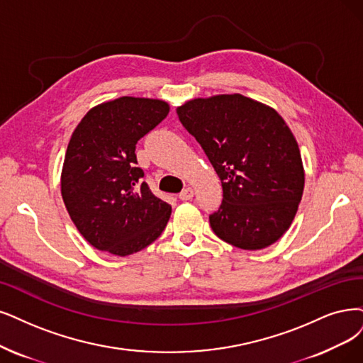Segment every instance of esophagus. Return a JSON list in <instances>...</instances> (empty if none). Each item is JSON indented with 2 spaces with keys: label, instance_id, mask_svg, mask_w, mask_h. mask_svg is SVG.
Masks as SVG:
<instances>
[{
  "label": "esophagus",
  "instance_id": "obj_1",
  "mask_svg": "<svg viewBox=\"0 0 363 363\" xmlns=\"http://www.w3.org/2000/svg\"><path fill=\"white\" fill-rule=\"evenodd\" d=\"M193 196H194V191H193L191 186H189V189H185V190H182L179 193V199L181 200H191Z\"/></svg>",
  "mask_w": 363,
  "mask_h": 363
}]
</instances>
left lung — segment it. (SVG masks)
I'll use <instances>...</instances> for the list:
<instances>
[{
    "label": "left lung",
    "mask_w": 363,
    "mask_h": 363,
    "mask_svg": "<svg viewBox=\"0 0 363 363\" xmlns=\"http://www.w3.org/2000/svg\"><path fill=\"white\" fill-rule=\"evenodd\" d=\"M177 113L221 179L223 202L209 216L213 233L250 251L277 242L296 216L305 185L299 146L286 121L242 94L194 99Z\"/></svg>",
    "instance_id": "left-lung-1"
}]
</instances>
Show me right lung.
<instances>
[{
    "label": "right lung",
    "instance_id": "add662e5",
    "mask_svg": "<svg viewBox=\"0 0 363 363\" xmlns=\"http://www.w3.org/2000/svg\"><path fill=\"white\" fill-rule=\"evenodd\" d=\"M169 111L163 100L119 97L94 106L74 128L62 164L61 196L94 248L125 257L163 233L172 206L142 182L134 151Z\"/></svg>",
    "mask_w": 363,
    "mask_h": 363
}]
</instances>
